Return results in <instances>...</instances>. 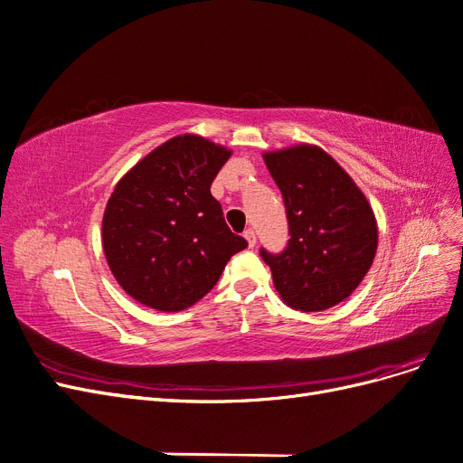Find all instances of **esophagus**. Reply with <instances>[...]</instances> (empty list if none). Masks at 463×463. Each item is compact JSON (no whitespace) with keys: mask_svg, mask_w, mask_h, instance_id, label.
<instances>
[{"mask_svg":"<svg viewBox=\"0 0 463 463\" xmlns=\"http://www.w3.org/2000/svg\"><path fill=\"white\" fill-rule=\"evenodd\" d=\"M243 237H245V241H247V245H249V247H255V243H257V235H255V232H253V230H245Z\"/></svg>","mask_w":463,"mask_h":463,"instance_id":"1","label":"esophagus"}]
</instances>
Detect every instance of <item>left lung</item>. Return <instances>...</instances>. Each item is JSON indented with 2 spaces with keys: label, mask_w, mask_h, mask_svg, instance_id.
Here are the masks:
<instances>
[{
  "label": "left lung",
  "mask_w": 463,
  "mask_h": 463,
  "mask_svg": "<svg viewBox=\"0 0 463 463\" xmlns=\"http://www.w3.org/2000/svg\"><path fill=\"white\" fill-rule=\"evenodd\" d=\"M264 164L282 191L289 243L284 253L260 257L288 307L326 311L357 289L378 247V228L365 194L344 167L317 145L264 152Z\"/></svg>",
  "instance_id": "left-lung-1"
}]
</instances>
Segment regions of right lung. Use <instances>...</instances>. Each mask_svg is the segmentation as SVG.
<instances>
[{
  "instance_id": "right-lung-1",
  "label": "right lung",
  "mask_w": 463,
  "mask_h": 463,
  "mask_svg": "<svg viewBox=\"0 0 463 463\" xmlns=\"http://www.w3.org/2000/svg\"><path fill=\"white\" fill-rule=\"evenodd\" d=\"M230 156V148L204 137L177 135L118 181L104 210L102 247L135 301L162 313L185 311L247 247L210 193Z\"/></svg>"
}]
</instances>
